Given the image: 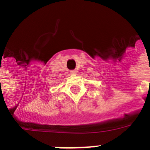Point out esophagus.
Masks as SVG:
<instances>
[{"label": "esophagus", "mask_w": 150, "mask_h": 150, "mask_svg": "<svg viewBox=\"0 0 150 150\" xmlns=\"http://www.w3.org/2000/svg\"><path fill=\"white\" fill-rule=\"evenodd\" d=\"M77 72V70H72V71H71V74H73V75H76Z\"/></svg>", "instance_id": "esophagus-1"}]
</instances>
